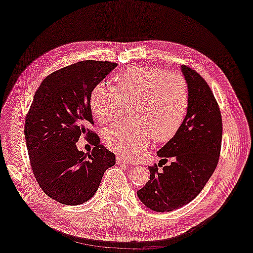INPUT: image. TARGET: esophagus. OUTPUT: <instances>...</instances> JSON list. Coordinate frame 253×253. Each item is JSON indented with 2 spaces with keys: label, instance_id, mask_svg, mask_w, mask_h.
<instances>
[{
  "label": "esophagus",
  "instance_id": "obj_1",
  "mask_svg": "<svg viewBox=\"0 0 253 253\" xmlns=\"http://www.w3.org/2000/svg\"><path fill=\"white\" fill-rule=\"evenodd\" d=\"M116 162H118L119 164H130L129 161L122 156H116Z\"/></svg>",
  "mask_w": 253,
  "mask_h": 253
}]
</instances>
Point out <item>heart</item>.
Instances as JSON below:
<instances>
[{"instance_id":"1","label":"heart","mask_w":253,"mask_h":253,"mask_svg":"<svg viewBox=\"0 0 253 253\" xmlns=\"http://www.w3.org/2000/svg\"><path fill=\"white\" fill-rule=\"evenodd\" d=\"M189 91L185 80L164 70L134 65L116 79V87L103 81L94 88L90 107L95 118L110 123L124 113L130 103L126 121L107 126L103 141L107 148L137 157L155 142H165L176 133L188 110Z\"/></svg>"}]
</instances>
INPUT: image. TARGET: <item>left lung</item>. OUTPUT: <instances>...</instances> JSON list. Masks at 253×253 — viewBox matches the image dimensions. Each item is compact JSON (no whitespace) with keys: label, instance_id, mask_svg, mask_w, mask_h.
Segmentation results:
<instances>
[{"label":"left lung","instance_id":"8db88e82","mask_svg":"<svg viewBox=\"0 0 253 253\" xmlns=\"http://www.w3.org/2000/svg\"><path fill=\"white\" fill-rule=\"evenodd\" d=\"M189 102L180 129L163 148L158 170L149 166L150 180L137 192L140 201L154 211L183 207L201 192L215 172L221 147V115L208 84L199 73L182 65Z\"/></svg>","mask_w":253,"mask_h":253}]
</instances>
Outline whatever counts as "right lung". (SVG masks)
<instances>
[{
  "mask_svg": "<svg viewBox=\"0 0 253 253\" xmlns=\"http://www.w3.org/2000/svg\"><path fill=\"white\" fill-rule=\"evenodd\" d=\"M118 63L87 60L50 73L35 92L27 114L25 138L34 175L48 197L63 205H81L94 196L115 155L100 145L88 126L94 88ZM85 135L90 154L75 143Z\"/></svg>",
  "mask_w": 253,
  "mask_h": 253,
  "instance_id": "add662e5",
  "label": "right lung"
}]
</instances>
